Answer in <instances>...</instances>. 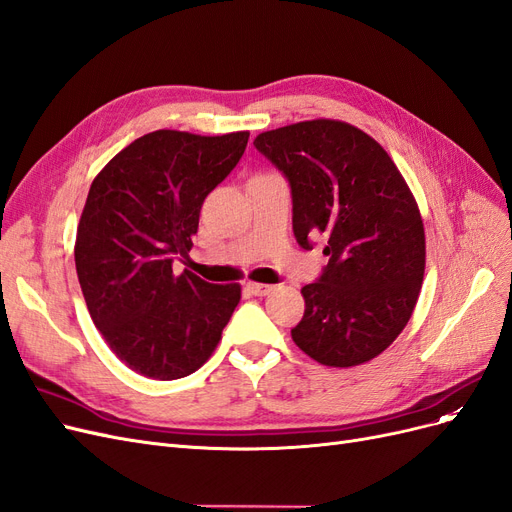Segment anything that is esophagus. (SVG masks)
Segmentation results:
<instances>
[{"label":"esophagus","mask_w":512,"mask_h":512,"mask_svg":"<svg viewBox=\"0 0 512 512\" xmlns=\"http://www.w3.org/2000/svg\"><path fill=\"white\" fill-rule=\"evenodd\" d=\"M246 289H249L253 295H268L274 291L272 285H263V283H249L246 285Z\"/></svg>","instance_id":"obj_1"}]
</instances>
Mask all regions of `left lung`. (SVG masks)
<instances>
[{
	"mask_svg": "<svg viewBox=\"0 0 512 512\" xmlns=\"http://www.w3.org/2000/svg\"><path fill=\"white\" fill-rule=\"evenodd\" d=\"M253 144L289 180L298 244L327 240L321 278L302 287L293 342L323 366L366 364L402 334L419 300L425 232L415 195L385 148L351 123L302 121Z\"/></svg>",
	"mask_w": 512,
	"mask_h": 512,
	"instance_id": "1",
	"label": "left lung"
}]
</instances>
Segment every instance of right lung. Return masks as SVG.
<instances>
[{
    "instance_id": "add662e5",
    "label": "right lung",
    "mask_w": 512,
    "mask_h": 512,
    "mask_svg": "<svg viewBox=\"0 0 512 512\" xmlns=\"http://www.w3.org/2000/svg\"><path fill=\"white\" fill-rule=\"evenodd\" d=\"M249 131L197 136L157 129L125 146L93 178L74 261L89 315L123 364L155 381L202 368L240 302L238 283L185 270L206 195L236 168Z\"/></svg>"
}]
</instances>
